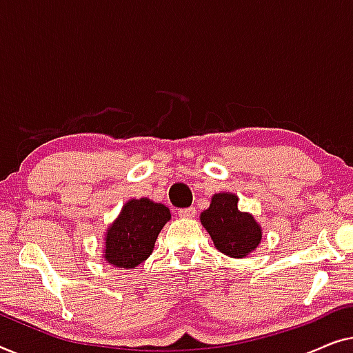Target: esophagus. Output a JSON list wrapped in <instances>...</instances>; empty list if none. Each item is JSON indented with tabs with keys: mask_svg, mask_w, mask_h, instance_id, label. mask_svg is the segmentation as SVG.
<instances>
[{
	"mask_svg": "<svg viewBox=\"0 0 353 353\" xmlns=\"http://www.w3.org/2000/svg\"><path fill=\"white\" fill-rule=\"evenodd\" d=\"M177 214L181 217H195L196 210L195 208H183V210H179Z\"/></svg>",
	"mask_w": 353,
	"mask_h": 353,
	"instance_id": "esophagus-1",
	"label": "esophagus"
}]
</instances>
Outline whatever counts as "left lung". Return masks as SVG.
<instances>
[{"label": "left lung", "mask_w": 353, "mask_h": 353, "mask_svg": "<svg viewBox=\"0 0 353 353\" xmlns=\"http://www.w3.org/2000/svg\"><path fill=\"white\" fill-rule=\"evenodd\" d=\"M238 198L232 193H217L211 205L201 212L203 227L214 246L224 254L241 259L261 243L262 230L254 217L238 210Z\"/></svg>", "instance_id": "1"}]
</instances>
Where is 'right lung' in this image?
<instances>
[{
  "label": "right lung",
  "instance_id": "right-lung-1",
  "mask_svg": "<svg viewBox=\"0 0 353 353\" xmlns=\"http://www.w3.org/2000/svg\"><path fill=\"white\" fill-rule=\"evenodd\" d=\"M171 212L147 198L131 200L107 232L105 261L120 269H134L152 254L158 233Z\"/></svg>",
  "mask_w": 353,
  "mask_h": 353
}]
</instances>
